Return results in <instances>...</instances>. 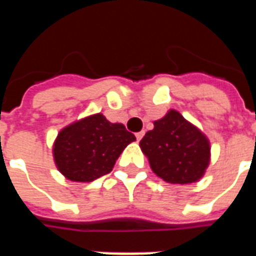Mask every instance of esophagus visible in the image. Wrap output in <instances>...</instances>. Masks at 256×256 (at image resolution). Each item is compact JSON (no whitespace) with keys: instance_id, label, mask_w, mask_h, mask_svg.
<instances>
[{"instance_id":"esophagus-1","label":"esophagus","mask_w":256,"mask_h":256,"mask_svg":"<svg viewBox=\"0 0 256 256\" xmlns=\"http://www.w3.org/2000/svg\"><path fill=\"white\" fill-rule=\"evenodd\" d=\"M144 134H145V132H140V133L136 134V138H137V140H138V141H140V140H141V138H142V137H144Z\"/></svg>"}]
</instances>
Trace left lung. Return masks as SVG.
<instances>
[{
  "mask_svg": "<svg viewBox=\"0 0 256 256\" xmlns=\"http://www.w3.org/2000/svg\"><path fill=\"white\" fill-rule=\"evenodd\" d=\"M140 146L156 176L172 184H192L210 163V142L180 112L172 111L154 123Z\"/></svg>",
  "mask_w": 256,
  "mask_h": 256,
  "instance_id": "obj_1",
  "label": "left lung"
}]
</instances>
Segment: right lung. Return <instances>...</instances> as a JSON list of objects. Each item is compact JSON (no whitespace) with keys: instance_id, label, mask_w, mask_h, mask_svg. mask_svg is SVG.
Listing matches in <instances>:
<instances>
[{"instance_id":"obj_1","label":"right lung","mask_w":256,"mask_h":256,"mask_svg":"<svg viewBox=\"0 0 256 256\" xmlns=\"http://www.w3.org/2000/svg\"><path fill=\"white\" fill-rule=\"evenodd\" d=\"M133 133L120 123L96 114L70 124L58 133L53 156L60 172L76 182H90L111 172Z\"/></svg>"}]
</instances>
